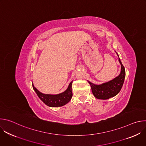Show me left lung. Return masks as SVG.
Wrapping results in <instances>:
<instances>
[{"label": "left lung", "instance_id": "8db88e82", "mask_svg": "<svg viewBox=\"0 0 146 146\" xmlns=\"http://www.w3.org/2000/svg\"><path fill=\"white\" fill-rule=\"evenodd\" d=\"M115 52L118 56V61L121 66L120 74L114 79L101 84H95L88 81L91 86L93 95L97 99L105 100L113 98L117 95L122 88L125 77V70L122 64L118 54L116 51Z\"/></svg>", "mask_w": 146, "mask_h": 146}]
</instances>
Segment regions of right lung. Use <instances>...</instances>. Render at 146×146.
<instances>
[{
  "instance_id": "obj_1",
  "label": "right lung",
  "mask_w": 146,
  "mask_h": 146,
  "mask_svg": "<svg viewBox=\"0 0 146 146\" xmlns=\"http://www.w3.org/2000/svg\"><path fill=\"white\" fill-rule=\"evenodd\" d=\"M73 81L70 82L68 88L63 92L56 95L45 94L40 92L34 86L32 83V87L34 91L38 98L42 100L46 105L49 107L56 108L63 106L69 102L73 96L72 91V84Z\"/></svg>"
}]
</instances>
